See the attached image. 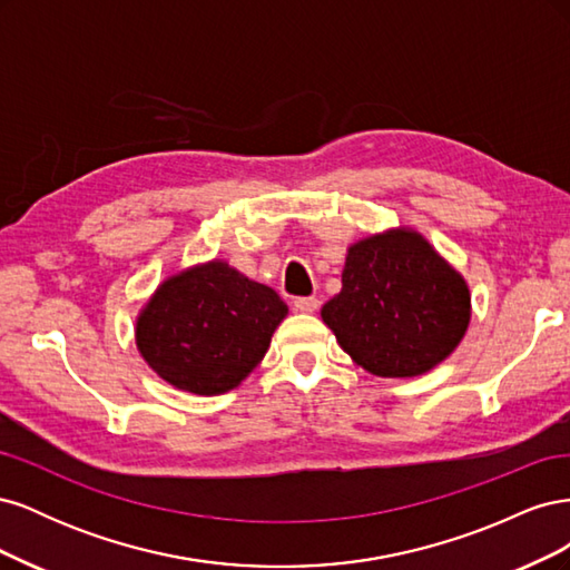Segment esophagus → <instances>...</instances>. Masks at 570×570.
<instances>
[{"label": "esophagus", "mask_w": 570, "mask_h": 570, "mask_svg": "<svg viewBox=\"0 0 570 570\" xmlns=\"http://www.w3.org/2000/svg\"><path fill=\"white\" fill-rule=\"evenodd\" d=\"M295 308H297L299 314H314L316 308H318V299L316 297H299L295 302Z\"/></svg>", "instance_id": "obj_1"}]
</instances>
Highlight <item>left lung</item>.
<instances>
[{
	"instance_id": "8db88e82",
	"label": "left lung",
	"mask_w": 570,
	"mask_h": 570,
	"mask_svg": "<svg viewBox=\"0 0 570 570\" xmlns=\"http://www.w3.org/2000/svg\"><path fill=\"white\" fill-rule=\"evenodd\" d=\"M321 318L361 368L413 377L459 347L471 292L421 233L394 228L347 249L342 289L323 304Z\"/></svg>"
}]
</instances>
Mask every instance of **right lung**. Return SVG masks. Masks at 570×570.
I'll list each match as a JSON object with an SVG mask.
<instances>
[{
  "instance_id": "1",
  "label": "right lung",
  "mask_w": 570,
  "mask_h": 570,
  "mask_svg": "<svg viewBox=\"0 0 570 570\" xmlns=\"http://www.w3.org/2000/svg\"><path fill=\"white\" fill-rule=\"evenodd\" d=\"M287 304L220 258L166 278L135 323L149 368L193 394H223L262 364Z\"/></svg>"
}]
</instances>
